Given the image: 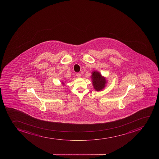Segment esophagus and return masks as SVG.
I'll list each match as a JSON object with an SVG mask.
<instances>
[{"instance_id": "1", "label": "esophagus", "mask_w": 159, "mask_h": 159, "mask_svg": "<svg viewBox=\"0 0 159 159\" xmlns=\"http://www.w3.org/2000/svg\"><path fill=\"white\" fill-rule=\"evenodd\" d=\"M76 75H77V77H81V74L80 73H79V72H77V73H76Z\"/></svg>"}]
</instances>
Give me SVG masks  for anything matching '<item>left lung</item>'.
Segmentation results:
<instances>
[{
  "mask_svg": "<svg viewBox=\"0 0 159 159\" xmlns=\"http://www.w3.org/2000/svg\"><path fill=\"white\" fill-rule=\"evenodd\" d=\"M92 82L95 89L97 91H101L105 86L106 81L104 77H102L99 72L93 71L92 75Z\"/></svg>",
  "mask_w": 159,
  "mask_h": 159,
  "instance_id": "1",
  "label": "left lung"
}]
</instances>
